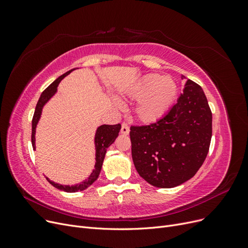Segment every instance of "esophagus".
<instances>
[{"mask_svg":"<svg viewBox=\"0 0 248 248\" xmlns=\"http://www.w3.org/2000/svg\"><path fill=\"white\" fill-rule=\"evenodd\" d=\"M121 133H123V134H128L129 133V127H128V125H127L126 123H122Z\"/></svg>","mask_w":248,"mask_h":248,"instance_id":"1","label":"esophagus"}]
</instances>
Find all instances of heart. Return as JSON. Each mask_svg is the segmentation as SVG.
<instances>
[{"label": "heart", "mask_w": 248, "mask_h": 248, "mask_svg": "<svg viewBox=\"0 0 248 248\" xmlns=\"http://www.w3.org/2000/svg\"><path fill=\"white\" fill-rule=\"evenodd\" d=\"M178 95V85L170 76L147 74L138 80L129 92L134 100H140L136 116L142 123H154L166 116L174 106Z\"/></svg>", "instance_id": "b5f03b06"}]
</instances>
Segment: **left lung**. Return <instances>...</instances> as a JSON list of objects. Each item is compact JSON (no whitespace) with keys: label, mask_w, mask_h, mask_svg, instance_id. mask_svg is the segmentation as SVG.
<instances>
[{"label":"left lung","mask_w":248,"mask_h":248,"mask_svg":"<svg viewBox=\"0 0 248 248\" xmlns=\"http://www.w3.org/2000/svg\"><path fill=\"white\" fill-rule=\"evenodd\" d=\"M129 134L132 160L142 179L160 188L186 182L204 163L212 137V112L202 87L188 79L166 116L132 125Z\"/></svg>","instance_id":"obj_1"}]
</instances>
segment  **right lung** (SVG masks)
Returning <instances> with one entry per match:
<instances>
[{
	"instance_id": "right-lung-1",
	"label": "right lung",
	"mask_w": 248,
	"mask_h": 248,
	"mask_svg": "<svg viewBox=\"0 0 248 248\" xmlns=\"http://www.w3.org/2000/svg\"><path fill=\"white\" fill-rule=\"evenodd\" d=\"M72 70H74V69H72ZM72 70L67 71L66 73L63 74V76L58 78L54 82H52V84H50L42 92L38 102H37L33 120H32V145H33L34 149H35V129H36L37 123H38L39 119H40L42 108L44 104H46L49 100L50 97L57 92V87L59 85V82L61 81L66 76H68V74ZM120 129H121V124L101 125L98 127V129H97V131H96V136H95V146H96L95 169H94L92 174L90 175V177L86 180V181L81 182L79 184H77V185H72V186H66V185L64 186L61 184H58V183L50 181L48 178H46L47 181L52 186H55L56 188H58L60 190H64L66 192H77V191H80V190H84V189L88 188V187L91 184H93V182L96 181L97 178H98L101 167H102V163H103L104 156H106V153H107V149L112 144V142L115 141V140L117 139L118 134L120 132Z\"/></svg>"
}]
</instances>
